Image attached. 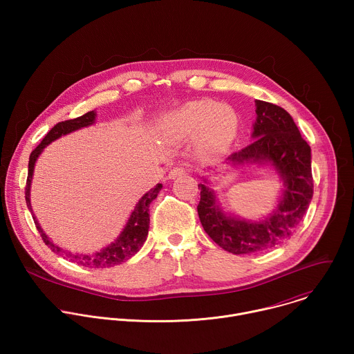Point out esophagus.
<instances>
[{
    "mask_svg": "<svg viewBox=\"0 0 354 354\" xmlns=\"http://www.w3.org/2000/svg\"><path fill=\"white\" fill-rule=\"evenodd\" d=\"M186 172H187V167H186L185 164H178V165H175V167L169 171V178H171V179H176V178L185 175Z\"/></svg>",
    "mask_w": 354,
    "mask_h": 354,
    "instance_id": "esophagus-1",
    "label": "esophagus"
}]
</instances>
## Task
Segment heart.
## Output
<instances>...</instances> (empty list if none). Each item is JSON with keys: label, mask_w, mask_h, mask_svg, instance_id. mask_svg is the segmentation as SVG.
I'll return each instance as SVG.
<instances>
[{"label": "heart", "mask_w": 354, "mask_h": 354, "mask_svg": "<svg viewBox=\"0 0 354 354\" xmlns=\"http://www.w3.org/2000/svg\"><path fill=\"white\" fill-rule=\"evenodd\" d=\"M172 129L183 136L198 131L200 140L212 153L224 149L236 134V118L225 106H216L207 100H193L168 118Z\"/></svg>", "instance_id": "heart-1"}]
</instances>
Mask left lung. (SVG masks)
Segmentation results:
<instances>
[{"instance_id": "obj_1", "label": "left lung", "mask_w": 354, "mask_h": 354, "mask_svg": "<svg viewBox=\"0 0 354 354\" xmlns=\"http://www.w3.org/2000/svg\"><path fill=\"white\" fill-rule=\"evenodd\" d=\"M254 141L228 157L231 162L269 161L284 180L277 210L262 223L234 220L216 205L214 193L198 185L197 214L209 236L234 255L272 249L288 239L304 217L314 194L311 147L301 137L291 116L280 106L257 100Z\"/></svg>"}]
</instances>
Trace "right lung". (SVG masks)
I'll use <instances>...</instances> for the list:
<instances>
[{"instance_id":"obj_1","label":"right lung","mask_w":354,"mask_h":354,"mask_svg":"<svg viewBox=\"0 0 354 354\" xmlns=\"http://www.w3.org/2000/svg\"><path fill=\"white\" fill-rule=\"evenodd\" d=\"M95 120V113L93 112H88L80 118L71 119V120H64L57 123L52 130H50L44 138L40 141V144L32 151L30 157H29V167H28V179H26V186H25V198H26V205L28 209L32 213V207H30V198H29V190H30V180H32V175H33V167L36 162V158L39 157V154L41 153V149L52 142L53 140L59 138L60 136H64L67 133H71L77 129L85 127L92 124ZM162 185L158 183L154 189H151L148 193H145L140 201L137 203L134 212L131 213L126 228L123 230V232L120 234V236L111 243L108 248L102 249L100 252H96L93 255H73L71 252H66L62 248H59L57 245H55L52 241L48 239V236L43 232V230L40 228L39 223L36 221L35 216L33 221L35 225L37 228V231L40 232V236L43 239V242L52 249L55 254H59L67 259H70L71 262L80 265V266H85V268H111V266H116L120 265L122 262L130 259L133 255H136L137 252L140 250V248L142 246V243L147 239L148 235V227H149V214H148V207L151 205L160 190H161Z\"/></svg>"}]
</instances>
